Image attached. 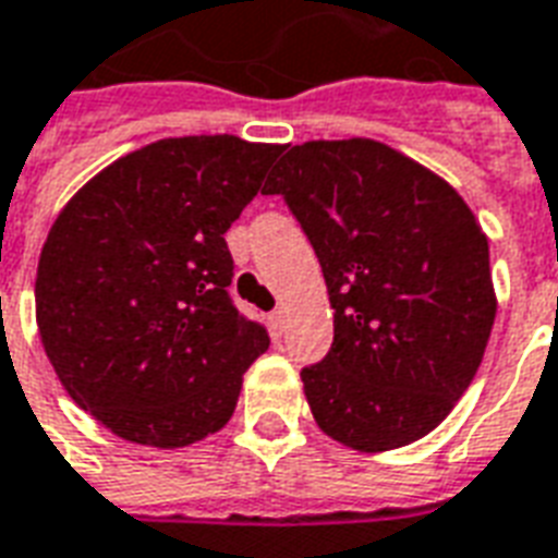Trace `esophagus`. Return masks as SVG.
<instances>
[{"label":"esophagus","instance_id":"obj_1","mask_svg":"<svg viewBox=\"0 0 558 558\" xmlns=\"http://www.w3.org/2000/svg\"><path fill=\"white\" fill-rule=\"evenodd\" d=\"M270 329H274V335H282V329H284V312H282V308L270 312Z\"/></svg>","mask_w":558,"mask_h":558}]
</instances>
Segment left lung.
Segmentation results:
<instances>
[{
  "label": "left lung",
  "instance_id": "1",
  "mask_svg": "<svg viewBox=\"0 0 558 558\" xmlns=\"http://www.w3.org/2000/svg\"><path fill=\"white\" fill-rule=\"evenodd\" d=\"M324 267L335 338L303 367L317 426L359 453L429 435L483 362L488 238L441 175L367 137L291 146L264 184Z\"/></svg>",
  "mask_w": 558,
  "mask_h": 558
}]
</instances>
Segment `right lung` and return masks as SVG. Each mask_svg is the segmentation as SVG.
I'll return each instance as SVG.
<instances>
[{"mask_svg":"<svg viewBox=\"0 0 558 558\" xmlns=\"http://www.w3.org/2000/svg\"><path fill=\"white\" fill-rule=\"evenodd\" d=\"M279 153L234 135L165 137L105 167L49 229L40 341L78 409L125 441L175 450L223 429L270 347L229 296L223 234Z\"/></svg>","mask_w":558,"mask_h":558,"instance_id":"add662e5","label":"right lung"}]
</instances>
